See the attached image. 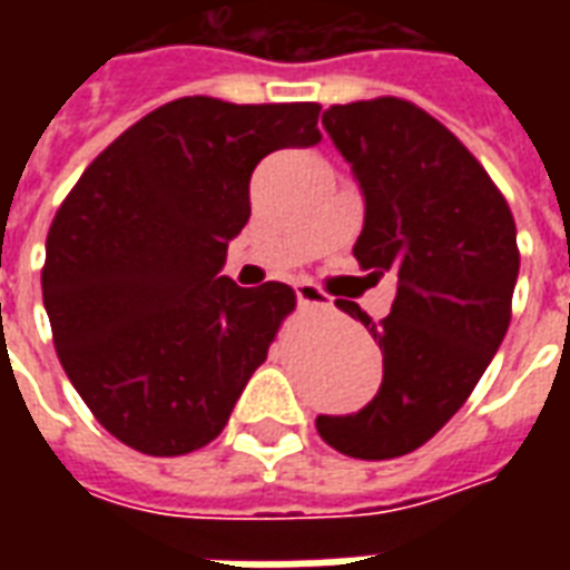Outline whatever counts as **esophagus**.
<instances>
[{
  "label": "esophagus",
  "mask_w": 570,
  "mask_h": 570,
  "mask_svg": "<svg viewBox=\"0 0 570 570\" xmlns=\"http://www.w3.org/2000/svg\"><path fill=\"white\" fill-rule=\"evenodd\" d=\"M296 298L298 305H314V308H317V305H321V308L323 305H330V296H326L317 284H311V281H298Z\"/></svg>",
  "instance_id": "1"
}]
</instances>
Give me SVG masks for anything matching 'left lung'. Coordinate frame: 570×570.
Instances as JSON below:
<instances>
[{"label": "left lung", "mask_w": 570, "mask_h": 570, "mask_svg": "<svg viewBox=\"0 0 570 570\" xmlns=\"http://www.w3.org/2000/svg\"><path fill=\"white\" fill-rule=\"evenodd\" d=\"M323 128L366 200L354 256L372 274L394 272L396 296L382 323L335 302L379 342L384 379L370 406L321 415L317 433L347 458L384 461L424 445L489 370L510 326L515 223L485 167L421 106H330Z\"/></svg>", "instance_id": "1"}]
</instances>
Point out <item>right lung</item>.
<instances>
[{"mask_svg":"<svg viewBox=\"0 0 570 570\" xmlns=\"http://www.w3.org/2000/svg\"><path fill=\"white\" fill-rule=\"evenodd\" d=\"M317 104L183 97L109 142L60 204L42 298L57 357L116 440L155 458L213 442L296 293L223 277L249 219V176L321 142Z\"/></svg>","mask_w":570,"mask_h":570,"instance_id":"add662e5","label":"right lung"}]
</instances>
